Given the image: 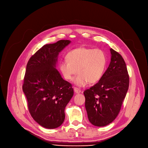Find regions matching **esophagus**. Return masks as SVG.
<instances>
[{
  "instance_id": "34e87169",
  "label": "esophagus",
  "mask_w": 148,
  "mask_h": 148,
  "mask_svg": "<svg viewBox=\"0 0 148 148\" xmlns=\"http://www.w3.org/2000/svg\"><path fill=\"white\" fill-rule=\"evenodd\" d=\"M74 90L76 93V94H79L81 92V90H80L79 88H74Z\"/></svg>"
}]
</instances>
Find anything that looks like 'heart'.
I'll return each instance as SVG.
<instances>
[{"mask_svg": "<svg viewBox=\"0 0 148 148\" xmlns=\"http://www.w3.org/2000/svg\"><path fill=\"white\" fill-rule=\"evenodd\" d=\"M66 59V60L60 62V71L67 80H71L77 71L79 74L74 79V83L79 87L84 86L88 83L98 82L107 64V57L103 50L84 47L69 51Z\"/></svg>", "mask_w": 148, "mask_h": 148, "instance_id": "obj_1", "label": "heart"}]
</instances>
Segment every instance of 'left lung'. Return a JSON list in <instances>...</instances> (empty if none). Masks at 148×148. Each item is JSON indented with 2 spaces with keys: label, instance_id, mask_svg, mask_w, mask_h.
Returning a JSON list of instances; mask_svg holds the SVG:
<instances>
[{
  "label": "left lung",
  "instance_id": "1",
  "mask_svg": "<svg viewBox=\"0 0 148 148\" xmlns=\"http://www.w3.org/2000/svg\"><path fill=\"white\" fill-rule=\"evenodd\" d=\"M111 61L101 79L84 90L85 108L89 122L104 127L117 117L129 87V75L121 54L110 49Z\"/></svg>",
  "mask_w": 148,
  "mask_h": 148
}]
</instances>
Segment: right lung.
Listing matches in <instances>:
<instances>
[{
	"label": "right lung",
	"mask_w": 148,
	"mask_h": 148,
	"mask_svg": "<svg viewBox=\"0 0 148 148\" xmlns=\"http://www.w3.org/2000/svg\"><path fill=\"white\" fill-rule=\"evenodd\" d=\"M71 41L46 44L30 58L23 90L33 119L45 128L60 127L65 120V108L74 95L72 85L62 78L56 68L59 53Z\"/></svg>",
	"instance_id": "right-lung-1"
}]
</instances>
